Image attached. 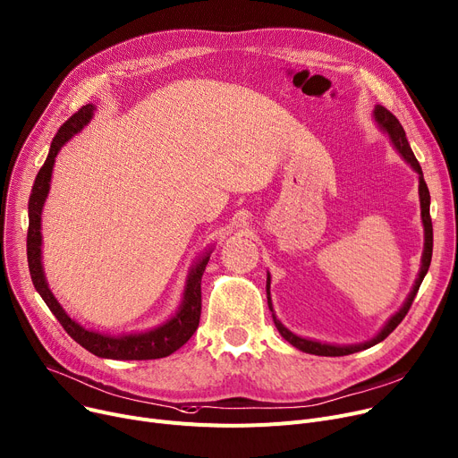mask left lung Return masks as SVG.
I'll return each instance as SVG.
<instances>
[{"label":"left lung","mask_w":458,"mask_h":458,"mask_svg":"<svg viewBox=\"0 0 458 458\" xmlns=\"http://www.w3.org/2000/svg\"><path fill=\"white\" fill-rule=\"evenodd\" d=\"M374 121L376 125L379 127V131L383 134L388 136L392 147L398 150V155L412 167V171L418 174V195H420V209H421V225H423V254H421V265H420V270H418V278L409 293V296L405 298L403 306L395 311L386 322L385 326L377 331L376 337H372L370 341H364V343H359V344H329V343H320V341H315V339H308V337H300V335L293 333L291 329H287L278 318L276 315H274V308H272V300H270V274L267 272V303H268V310L272 311V320H274V326L278 327L282 337L293 344L294 348H298L300 352H306V353H313V355H324V357H341V355H350V353H355V352H360V350H367L370 346H376L377 343L385 341L388 335L398 327V324L405 318L407 311L411 310L412 306V300L425 278V274H428L429 270V265H431V256H433V223H431V216H429V206H431V195H429V190H428V184H425L423 180V173H421V167L414 157V152L407 141V136H405V131L402 127V123L398 119H395L394 114H390L385 106L381 105H376L374 112Z\"/></svg>","instance_id":"8db88e82"}]
</instances>
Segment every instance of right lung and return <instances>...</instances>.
I'll list each match as a JSON object with an SVG mask.
<instances>
[{
  "instance_id": "obj_1",
  "label": "right lung",
  "mask_w": 458,
  "mask_h": 458,
  "mask_svg": "<svg viewBox=\"0 0 458 458\" xmlns=\"http://www.w3.org/2000/svg\"><path fill=\"white\" fill-rule=\"evenodd\" d=\"M96 110H98L96 105L89 103L82 106L79 112H75L66 123L58 129L56 136L51 141L49 155L35 178L33 191H30V197H29V232H27V261H29L30 280H33V285L42 296V300L46 301V306L51 310L56 320L63 324V327L68 331L70 337L89 353L103 359H115V360H145V359L167 357L178 348L184 346L199 327L200 310H202L200 282H202L204 268L209 261L211 249L202 252V256L190 267L178 310L165 322L145 331L110 335L98 329L84 327L82 324L73 320L64 311V308L60 306L46 280V272L42 265V209L51 188L55 158L60 152V148H63L75 134H79L89 123Z\"/></svg>"
}]
</instances>
